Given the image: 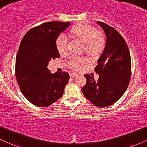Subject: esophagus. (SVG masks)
Listing matches in <instances>:
<instances>
[{"instance_id": "1", "label": "esophagus", "mask_w": 147, "mask_h": 147, "mask_svg": "<svg viewBox=\"0 0 147 147\" xmlns=\"http://www.w3.org/2000/svg\"><path fill=\"white\" fill-rule=\"evenodd\" d=\"M69 76H70V78H75V77L78 76V73H76V72H70L69 73Z\"/></svg>"}]
</instances>
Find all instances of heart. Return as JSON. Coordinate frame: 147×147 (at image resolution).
Returning <instances> with one entry per match:
<instances>
[{
    "mask_svg": "<svg viewBox=\"0 0 147 147\" xmlns=\"http://www.w3.org/2000/svg\"><path fill=\"white\" fill-rule=\"evenodd\" d=\"M71 34L78 37L85 44V51L89 55H94L100 53L105 46V37L101 32H96L94 27L85 24H79L75 26L70 31ZM67 38L65 34H62L56 41V46L58 52L64 54L67 51ZM88 61L84 58L73 57L69 61V66L72 68L80 69L87 64Z\"/></svg>",
    "mask_w": 147,
    "mask_h": 147,
    "instance_id": "heart-1",
    "label": "heart"
}]
</instances>
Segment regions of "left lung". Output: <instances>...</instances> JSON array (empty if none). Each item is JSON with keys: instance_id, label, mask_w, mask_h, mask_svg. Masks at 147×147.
<instances>
[{"instance_id": "8db88e82", "label": "left lung", "mask_w": 147, "mask_h": 147, "mask_svg": "<svg viewBox=\"0 0 147 147\" xmlns=\"http://www.w3.org/2000/svg\"><path fill=\"white\" fill-rule=\"evenodd\" d=\"M97 24L106 34L105 47L94 69L99 78L95 81L86 74V83L82 90L89 101L102 108L113 104L126 91L131 76V59L125 41L118 31L101 22Z\"/></svg>"}]
</instances>
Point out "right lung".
Here are the masks:
<instances>
[{
    "label": "right lung",
    "mask_w": 147,
    "mask_h": 147,
    "mask_svg": "<svg viewBox=\"0 0 147 147\" xmlns=\"http://www.w3.org/2000/svg\"><path fill=\"white\" fill-rule=\"evenodd\" d=\"M69 24L44 23L30 29L21 41L15 63L16 78L24 97L38 107H46L59 99L68 82V73L52 74L47 66L51 61L60 58L56 40Z\"/></svg>",
    "instance_id": "right-lung-1"
}]
</instances>
